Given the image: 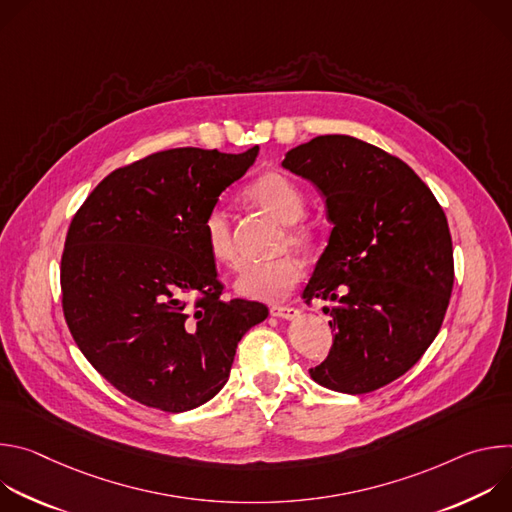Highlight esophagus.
Here are the masks:
<instances>
[{
    "mask_svg": "<svg viewBox=\"0 0 512 512\" xmlns=\"http://www.w3.org/2000/svg\"><path fill=\"white\" fill-rule=\"evenodd\" d=\"M300 314L302 312L298 308H291V306H273L271 308V316L281 318V320H298Z\"/></svg>",
    "mask_w": 512,
    "mask_h": 512,
    "instance_id": "esophagus-1",
    "label": "esophagus"
}]
</instances>
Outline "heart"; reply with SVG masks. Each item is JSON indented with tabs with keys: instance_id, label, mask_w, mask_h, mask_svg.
I'll use <instances>...</instances> for the list:
<instances>
[{
	"instance_id": "heart-1",
	"label": "heart",
	"mask_w": 512,
	"mask_h": 512,
	"mask_svg": "<svg viewBox=\"0 0 512 512\" xmlns=\"http://www.w3.org/2000/svg\"><path fill=\"white\" fill-rule=\"evenodd\" d=\"M245 196L265 214L275 218L277 223L285 225L281 237L283 249L294 247L302 253H310L316 249V231L306 223H298L306 212V198L294 180L279 172H265L253 180V184L245 190ZM202 239L212 261L225 267L237 265L233 229L229 214L223 208L208 210L202 221ZM300 279V261L296 257L285 255L263 265L247 267L237 279V291L251 300L275 302L291 294V289L300 283Z\"/></svg>"
}]
</instances>
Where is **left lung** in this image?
Instances as JSON below:
<instances>
[{
	"instance_id": "obj_1",
	"label": "left lung",
	"mask_w": 512,
	"mask_h": 512,
	"mask_svg": "<svg viewBox=\"0 0 512 512\" xmlns=\"http://www.w3.org/2000/svg\"><path fill=\"white\" fill-rule=\"evenodd\" d=\"M283 168L326 198L334 225L306 304L332 302L328 358L310 369L332 391H377L423 356L442 328L452 287L448 218L399 158L350 135H320L287 152Z\"/></svg>"
}]
</instances>
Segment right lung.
<instances>
[{"label": "right lung", "mask_w": 512, "mask_h": 512, "mask_svg": "<svg viewBox=\"0 0 512 512\" xmlns=\"http://www.w3.org/2000/svg\"><path fill=\"white\" fill-rule=\"evenodd\" d=\"M176 148L111 172L81 204L60 259L62 312L85 358L129 399L180 413L229 379L267 306L225 302L202 221L255 162Z\"/></svg>", "instance_id": "add662e5"}]
</instances>
